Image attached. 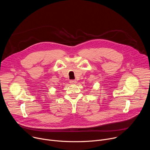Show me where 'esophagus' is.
Listing matches in <instances>:
<instances>
[{"label":"esophagus","mask_w":150,"mask_h":150,"mask_svg":"<svg viewBox=\"0 0 150 150\" xmlns=\"http://www.w3.org/2000/svg\"><path fill=\"white\" fill-rule=\"evenodd\" d=\"M70 83H71V84H72V85H74V84H75V83H76V81H75V80H70Z\"/></svg>","instance_id":"1"}]
</instances>
